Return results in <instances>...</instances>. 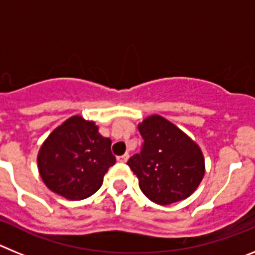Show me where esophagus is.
Instances as JSON below:
<instances>
[{"mask_svg":"<svg viewBox=\"0 0 255 255\" xmlns=\"http://www.w3.org/2000/svg\"><path fill=\"white\" fill-rule=\"evenodd\" d=\"M128 159H129V154L128 153H125L124 155H120V157H117V162H120V163H125Z\"/></svg>","mask_w":255,"mask_h":255,"instance_id":"esophagus-1","label":"esophagus"}]
</instances>
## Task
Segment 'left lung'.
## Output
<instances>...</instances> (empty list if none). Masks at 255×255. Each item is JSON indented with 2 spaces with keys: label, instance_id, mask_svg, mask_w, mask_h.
Instances as JSON below:
<instances>
[{
  "label": "left lung",
  "instance_id": "8db88e82",
  "mask_svg": "<svg viewBox=\"0 0 255 255\" xmlns=\"http://www.w3.org/2000/svg\"><path fill=\"white\" fill-rule=\"evenodd\" d=\"M144 143L128 161L149 200L168 206L190 197L206 172L203 153L190 136L164 117L152 115L138 125Z\"/></svg>",
  "mask_w": 255,
  "mask_h": 255
}]
</instances>
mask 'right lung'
Returning a JSON list of instances; mask_svg holds the SVG:
<instances>
[{
    "mask_svg": "<svg viewBox=\"0 0 255 255\" xmlns=\"http://www.w3.org/2000/svg\"><path fill=\"white\" fill-rule=\"evenodd\" d=\"M111 143L94 121L79 115L70 117L48 135L38 152L40 177L49 190L69 200L91 197L116 162Z\"/></svg>",
    "mask_w": 255,
    "mask_h": 255,
    "instance_id": "1",
    "label": "right lung"
}]
</instances>
